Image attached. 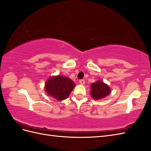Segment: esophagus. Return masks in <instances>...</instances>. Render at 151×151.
I'll list each match as a JSON object with an SVG mask.
<instances>
[{"instance_id":"esophagus-1","label":"esophagus","mask_w":151,"mask_h":151,"mask_svg":"<svg viewBox=\"0 0 151 151\" xmlns=\"http://www.w3.org/2000/svg\"><path fill=\"white\" fill-rule=\"evenodd\" d=\"M79 82L81 85H84L85 84V80H80Z\"/></svg>"}]
</instances>
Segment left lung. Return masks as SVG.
<instances>
[{
  "label": "left lung",
  "mask_w": 151,
  "mask_h": 151,
  "mask_svg": "<svg viewBox=\"0 0 151 151\" xmlns=\"http://www.w3.org/2000/svg\"><path fill=\"white\" fill-rule=\"evenodd\" d=\"M91 94L92 98L98 100L106 97L110 94V88L101 81H98L91 85Z\"/></svg>",
  "instance_id": "8db88e82"
}]
</instances>
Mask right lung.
<instances>
[{"label":"right lung","instance_id":"right-lung-1","mask_svg":"<svg viewBox=\"0 0 151 151\" xmlns=\"http://www.w3.org/2000/svg\"><path fill=\"white\" fill-rule=\"evenodd\" d=\"M75 86V83L67 77L57 76L50 78L45 83L47 94L59 101L68 98Z\"/></svg>","mask_w":151,"mask_h":151}]
</instances>
